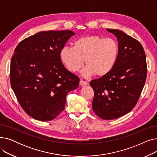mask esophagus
I'll return each instance as SVG.
<instances>
[{"label": "esophagus", "mask_w": 157, "mask_h": 157, "mask_svg": "<svg viewBox=\"0 0 157 157\" xmlns=\"http://www.w3.org/2000/svg\"><path fill=\"white\" fill-rule=\"evenodd\" d=\"M88 83H87L86 81H83V80H81L80 81H79V85H81V86H86V85H87Z\"/></svg>", "instance_id": "obj_1"}]
</instances>
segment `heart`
I'll return each instance as SVG.
<instances>
[{
  "label": "heart",
  "mask_w": 157,
  "mask_h": 157,
  "mask_svg": "<svg viewBox=\"0 0 157 157\" xmlns=\"http://www.w3.org/2000/svg\"><path fill=\"white\" fill-rule=\"evenodd\" d=\"M119 46L116 40L98 36L81 37L73 43V48L63 47L60 52L62 62L69 71L76 72L83 67L86 76L103 77L108 74L117 62Z\"/></svg>",
  "instance_id": "obj_1"
}]
</instances>
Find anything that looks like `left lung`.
<instances>
[{"instance_id":"left-lung-1","label":"left lung","mask_w":157,"mask_h":157,"mask_svg":"<svg viewBox=\"0 0 157 157\" xmlns=\"http://www.w3.org/2000/svg\"><path fill=\"white\" fill-rule=\"evenodd\" d=\"M117 37L118 59L106 76L91 81L94 92L92 108L105 120L121 117L136 106L147 76L146 55L141 44L123 32L107 29Z\"/></svg>"}]
</instances>
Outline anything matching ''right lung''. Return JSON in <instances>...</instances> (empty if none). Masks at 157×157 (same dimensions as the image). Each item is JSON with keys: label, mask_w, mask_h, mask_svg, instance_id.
<instances>
[{"label": "right lung", "mask_w": 157, "mask_h": 157, "mask_svg": "<svg viewBox=\"0 0 157 157\" xmlns=\"http://www.w3.org/2000/svg\"><path fill=\"white\" fill-rule=\"evenodd\" d=\"M71 30L43 31L23 39L14 49L10 82L23 109L37 120L55 118L65 108L67 93L79 78L65 69L60 52Z\"/></svg>", "instance_id": "add662e5"}]
</instances>
